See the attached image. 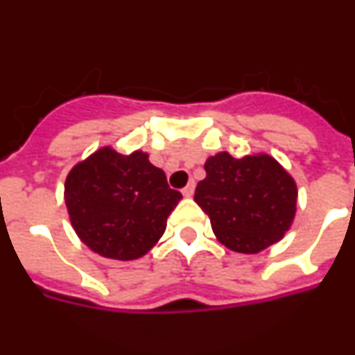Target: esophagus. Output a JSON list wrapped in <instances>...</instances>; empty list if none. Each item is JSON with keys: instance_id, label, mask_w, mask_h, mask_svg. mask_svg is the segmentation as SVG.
Wrapping results in <instances>:
<instances>
[{"instance_id": "obj_1", "label": "esophagus", "mask_w": 355, "mask_h": 355, "mask_svg": "<svg viewBox=\"0 0 355 355\" xmlns=\"http://www.w3.org/2000/svg\"><path fill=\"white\" fill-rule=\"evenodd\" d=\"M193 192H196V184H193V181H192V183H188L187 187H184L183 190H181L183 197H192Z\"/></svg>"}]
</instances>
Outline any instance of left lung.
Instances as JSON below:
<instances>
[{"instance_id": "left-lung-1", "label": "left lung", "mask_w": 355, "mask_h": 355, "mask_svg": "<svg viewBox=\"0 0 355 355\" xmlns=\"http://www.w3.org/2000/svg\"><path fill=\"white\" fill-rule=\"evenodd\" d=\"M196 202L209 216L216 240L234 252L258 254L283 240L297 211V183L266 153L234 158L216 153L205 163Z\"/></svg>"}]
</instances>
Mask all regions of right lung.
Segmentation results:
<instances>
[{
  "mask_svg": "<svg viewBox=\"0 0 355 355\" xmlns=\"http://www.w3.org/2000/svg\"><path fill=\"white\" fill-rule=\"evenodd\" d=\"M181 197L140 149L121 155L99 147L65 178V206L78 238L119 261L142 258L158 243Z\"/></svg>",
  "mask_w": 355,
  "mask_h": 355,
  "instance_id": "obj_1",
  "label": "right lung"
}]
</instances>
